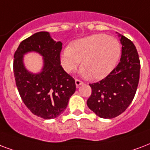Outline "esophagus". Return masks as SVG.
Wrapping results in <instances>:
<instances>
[{
    "instance_id": "esophagus-1",
    "label": "esophagus",
    "mask_w": 150,
    "mask_h": 150,
    "mask_svg": "<svg viewBox=\"0 0 150 150\" xmlns=\"http://www.w3.org/2000/svg\"><path fill=\"white\" fill-rule=\"evenodd\" d=\"M83 81H81V80L79 79H75V85H76V86L77 87H79L81 84H83Z\"/></svg>"
}]
</instances>
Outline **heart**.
<instances>
[{"instance_id": "obj_1", "label": "heart", "mask_w": 150, "mask_h": 150, "mask_svg": "<svg viewBox=\"0 0 150 150\" xmlns=\"http://www.w3.org/2000/svg\"><path fill=\"white\" fill-rule=\"evenodd\" d=\"M120 44L115 38L98 34L76 40L60 55V62L67 72L79 66L92 79L106 77L116 66L120 55Z\"/></svg>"}]
</instances>
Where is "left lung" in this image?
I'll return each instance as SVG.
<instances>
[{
	"label": "left lung",
	"mask_w": 150,
	"mask_h": 150,
	"mask_svg": "<svg viewBox=\"0 0 150 150\" xmlns=\"http://www.w3.org/2000/svg\"><path fill=\"white\" fill-rule=\"evenodd\" d=\"M122 44L120 61L105 79L90 84L92 93L87 106L100 118H115L127 108L135 95L140 75V60L131 40L119 35Z\"/></svg>",
	"instance_id": "obj_1"
}]
</instances>
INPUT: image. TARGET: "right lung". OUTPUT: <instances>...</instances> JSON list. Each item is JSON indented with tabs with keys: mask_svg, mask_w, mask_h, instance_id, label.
Returning <instances> with one entry per match:
<instances>
[{
	"mask_svg": "<svg viewBox=\"0 0 150 150\" xmlns=\"http://www.w3.org/2000/svg\"><path fill=\"white\" fill-rule=\"evenodd\" d=\"M62 43L56 42L49 32L35 33L19 44L14 54L13 71L22 100L34 115L45 120L59 116L75 93V79L60 65ZM38 52L43 57V67L38 74L28 72L23 55Z\"/></svg>",
	"mask_w": 150,
	"mask_h": 150,
	"instance_id": "add662e5",
	"label": "right lung"
}]
</instances>
